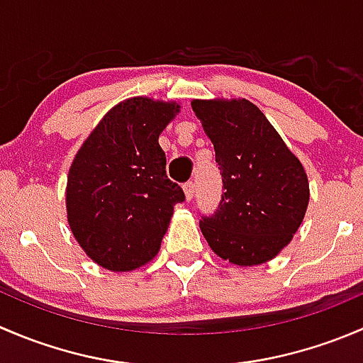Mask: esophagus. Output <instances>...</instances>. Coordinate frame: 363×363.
I'll return each mask as SVG.
<instances>
[{
  "mask_svg": "<svg viewBox=\"0 0 363 363\" xmlns=\"http://www.w3.org/2000/svg\"><path fill=\"white\" fill-rule=\"evenodd\" d=\"M182 189H184L186 200H191L193 195H195V184H193V182L189 181V182H186L184 186H182Z\"/></svg>",
  "mask_w": 363,
  "mask_h": 363,
  "instance_id": "34e87169",
  "label": "esophagus"
}]
</instances>
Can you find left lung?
Instances as JSON below:
<instances>
[{
  "label": "left lung",
  "instance_id": "obj_1",
  "mask_svg": "<svg viewBox=\"0 0 363 363\" xmlns=\"http://www.w3.org/2000/svg\"><path fill=\"white\" fill-rule=\"evenodd\" d=\"M214 144L223 177L218 212L200 221L208 247L225 262L255 267L291 242L309 205V181L265 113L246 98L193 100Z\"/></svg>",
  "mask_w": 363,
  "mask_h": 363
}]
</instances>
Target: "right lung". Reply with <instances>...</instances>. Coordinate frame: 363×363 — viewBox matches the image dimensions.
<instances>
[{"label":"right lung","instance_id":"add662e5","mask_svg":"<svg viewBox=\"0 0 363 363\" xmlns=\"http://www.w3.org/2000/svg\"><path fill=\"white\" fill-rule=\"evenodd\" d=\"M177 101L133 96L101 117L68 172L67 218L84 252L111 272H130L158 255L181 186L167 177L160 135Z\"/></svg>","mask_w":363,"mask_h":363}]
</instances>
